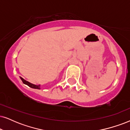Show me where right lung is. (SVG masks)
<instances>
[{
    "label": "right lung",
    "instance_id": "obj_1",
    "mask_svg": "<svg viewBox=\"0 0 130 130\" xmlns=\"http://www.w3.org/2000/svg\"><path fill=\"white\" fill-rule=\"evenodd\" d=\"M20 78L21 80H22L23 83H24V84H25L26 85H27V86H29V87H30V88H34V89H41V85H34V84H32V83H30V82L26 81V80H25L24 79V78H23L22 77H20Z\"/></svg>",
    "mask_w": 130,
    "mask_h": 130
}]
</instances>
